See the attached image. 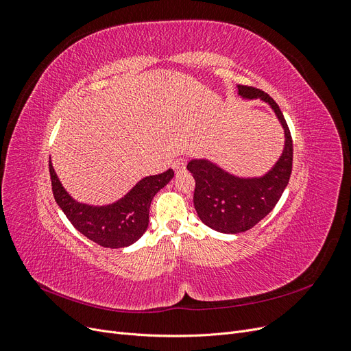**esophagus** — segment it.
<instances>
[{"mask_svg": "<svg viewBox=\"0 0 351 351\" xmlns=\"http://www.w3.org/2000/svg\"><path fill=\"white\" fill-rule=\"evenodd\" d=\"M186 164H187V161L184 158H178V159H176L174 161V164H173V168H174V171H176V174H180V173H183L184 169H186Z\"/></svg>", "mask_w": 351, "mask_h": 351, "instance_id": "1", "label": "esophagus"}]
</instances>
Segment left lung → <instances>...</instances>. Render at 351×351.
I'll use <instances>...</instances> for the list:
<instances>
[{
	"label": "left lung",
	"mask_w": 351,
	"mask_h": 351,
	"mask_svg": "<svg viewBox=\"0 0 351 351\" xmlns=\"http://www.w3.org/2000/svg\"><path fill=\"white\" fill-rule=\"evenodd\" d=\"M237 93L243 99H259L269 105L284 129V147L277 162L258 177L231 174L206 158L190 159L187 169L196 182L193 204L197 217L224 234L247 231L267 217L289 184L293 167L291 134L277 102L268 93L241 84Z\"/></svg>",
	"instance_id": "left-lung-1"
}]
</instances>
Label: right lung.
<instances>
[{
	"instance_id": "obj_1",
	"label": "right lung",
	"mask_w": 351,
	"mask_h": 351,
	"mask_svg": "<svg viewBox=\"0 0 351 351\" xmlns=\"http://www.w3.org/2000/svg\"><path fill=\"white\" fill-rule=\"evenodd\" d=\"M49 176L57 205L73 227L102 247H127L139 240L149 224V206L154 196L171 182V168L162 174L137 182L123 197L108 205H88L73 199L61 184L49 159Z\"/></svg>"
}]
</instances>
